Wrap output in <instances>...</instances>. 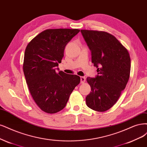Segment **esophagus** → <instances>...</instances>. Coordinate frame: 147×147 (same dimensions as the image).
<instances>
[{
	"label": "esophagus",
	"instance_id": "obj_1",
	"mask_svg": "<svg viewBox=\"0 0 147 147\" xmlns=\"http://www.w3.org/2000/svg\"><path fill=\"white\" fill-rule=\"evenodd\" d=\"M80 80H81V83H84L86 81V78L84 77H81Z\"/></svg>",
	"mask_w": 147,
	"mask_h": 147
}]
</instances>
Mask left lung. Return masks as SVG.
I'll use <instances>...</instances> for the list:
<instances>
[{
	"label": "left lung",
	"mask_w": 147,
	"mask_h": 147,
	"mask_svg": "<svg viewBox=\"0 0 147 147\" xmlns=\"http://www.w3.org/2000/svg\"><path fill=\"white\" fill-rule=\"evenodd\" d=\"M81 33L91 51L92 63L98 72L95 78H87L91 92L86 97V102L89 108L104 112L117 102L128 82L129 54L111 34L88 30H81Z\"/></svg>",
	"instance_id": "8db88e82"
}]
</instances>
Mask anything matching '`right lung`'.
<instances>
[{
  "instance_id": "obj_1",
  "label": "right lung",
  "mask_w": 147,
  "mask_h": 147,
  "mask_svg": "<svg viewBox=\"0 0 147 147\" xmlns=\"http://www.w3.org/2000/svg\"><path fill=\"white\" fill-rule=\"evenodd\" d=\"M78 29H47L30 41L25 49L23 70L30 92L45 113H57L66 105L69 96L80 83V77L56 72L65 45ZM58 69V68H57Z\"/></svg>"
}]
</instances>
